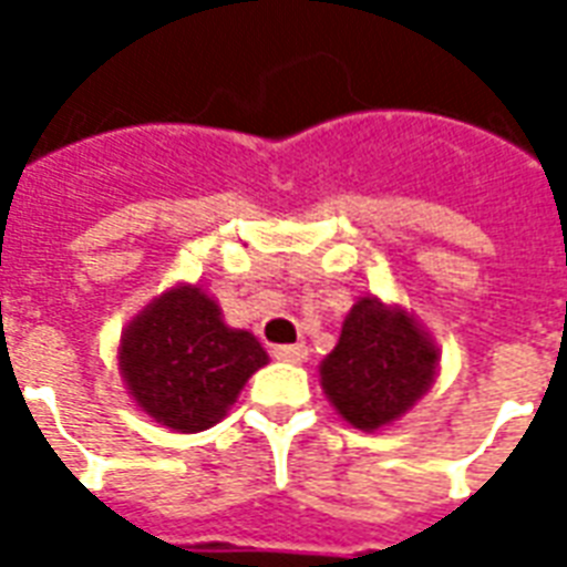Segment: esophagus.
<instances>
[{
  "mask_svg": "<svg viewBox=\"0 0 567 567\" xmlns=\"http://www.w3.org/2000/svg\"><path fill=\"white\" fill-rule=\"evenodd\" d=\"M307 346L303 343H291V346H272V358L276 361H288V364H300L307 361Z\"/></svg>",
  "mask_w": 567,
  "mask_h": 567,
  "instance_id": "34e87169",
  "label": "esophagus"
}]
</instances>
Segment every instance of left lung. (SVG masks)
Segmentation results:
<instances>
[{"label":"left lung","mask_w":567,"mask_h":567,"mask_svg":"<svg viewBox=\"0 0 567 567\" xmlns=\"http://www.w3.org/2000/svg\"><path fill=\"white\" fill-rule=\"evenodd\" d=\"M437 368V343L410 309L361 297L319 364V380L343 422L358 431H380L425 398Z\"/></svg>","instance_id":"1"}]
</instances>
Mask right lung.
Listing matches in <instances>:
<instances>
[{
    "mask_svg": "<svg viewBox=\"0 0 567 567\" xmlns=\"http://www.w3.org/2000/svg\"><path fill=\"white\" fill-rule=\"evenodd\" d=\"M270 361L251 331L230 328L218 300L178 282L127 321L117 370L145 416L197 434L227 416L248 377Z\"/></svg>",
    "mask_w": 567,
    "mask_h": 567,
    "instance_id": "1",
    "label": "right lung"
}]
</instances>
